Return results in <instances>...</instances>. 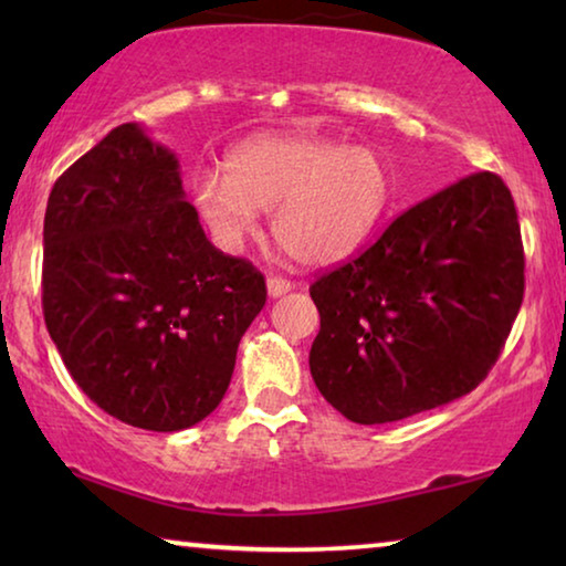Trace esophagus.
<instances>
[{"label": "esophagus", "mask_w": 566, "mask_h": 566, "mask_svg": "<svg viewBox=\"0 0 566 566\" xmlns=\"http://www.w3.org/2000/svg\"><path fill=\"white\" fill-rule=\"evenodd\" d=\"M289 291H293V283L291 281H285V277H277V275H270L268 277V296L270 298H281Z\"/></svg>", "instance_id": "esophagus-1"}]
</instances>
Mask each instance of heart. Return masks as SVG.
<instances>
[{
	"label": "heart",
	"instance_id": "b5f03b06",
	"mask_svg": "<svg viewBox=\"0 0 566 566\" xmlns=\"http://www.w3.org/2000/svg\"><path fill=\"white\" fill-rule=\"evenodd\" d=\"M192 206L223 252H239L270 211L273 237L306 265H335L374 237L394 203L381 154L314 134H258L227 154V175L192 177Z\"/></svg>",
	"mask_w": 566,
	"mask_h": 566
}]
</instances>
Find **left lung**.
Wrapping results in <instances>:
<instances>
[{
  "mask_svg": "<svg viewBox=\"0 0 566 566\" xmlns=\"http://www.w3.org/2000/svg\"><path fill=\"white\" fill-rule=\"evenodd\" d=\"M521 223L507 185L476 172L391 221L360 258L322 275L308 368L358 424L443 407L490 374L523 304Z\"/></svg>",
  "mask_w": 566,
  "mask_h": 566,
  "instance_id": "obj_1",
  "label": "left lung"
}]
</instances>
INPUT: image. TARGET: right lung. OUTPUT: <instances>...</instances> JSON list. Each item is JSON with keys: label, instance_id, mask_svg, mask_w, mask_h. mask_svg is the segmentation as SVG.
<instances>
[{"label": "right lung", "instance_id": "add662e5", "mask_svg": "<svg viewBox=\"0 0 566 566\" xmlns=\"http://www.w3.org/2000/svg\"><path fill=\"white\" fill-rule=\"evenodd\" d=\"M43 247L45 327L99 409L175 432L221 405L265 277L208 242L175 151L113 128L53 185Z\"/></svg>", "mask_w": 566, "mask_h": 566}]
</instances>
